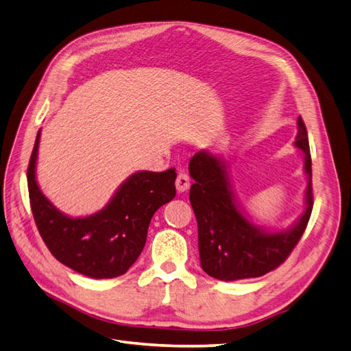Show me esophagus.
<instances>
[{"mask_svg":"<svg viewBox=\"0 0 351 351\" xmlns=\"http://www.w3.org/2000/svg\"><path fill=\"white\" fill-rule=\"evenodd\" d=\"M190 188V176L185 172H179L176 176V190L178 193H184Z\"/></svg>","mask_w":351,"mask_h":351,"instance_id":"obj_1","label":"esophagus"}]
</instances>
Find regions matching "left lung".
<instances>
[{
    "instance_id": "left-lung-1",
    "label": "left lung",
    "mask_w": 351,
    "mask_h": 351,
    "mask_svg": "<svg viewBox=\"0 0 351 351\" xmlns=\"http://www.w3.org/2000/svg\"><path fill=\"white\" fill-rule=\"evenodd\" d=\"M295 145L305 157L307 208L291 230L282 232L264 231L239 210L223 161L209 151H199L190 160L188 169L194 179L190 202L199 227L200 264L209 276L226 282L259 277L282 265L291 255L307 228L313 210L311 156L301 117Z\"/></svg>"
}]
</instances>
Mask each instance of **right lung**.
<instances>
[{
    "label": "right lung",
    "mask_w": 351,
    "mask_h": 351,
    "mask_svg": "<svg viewBox=\"0 0 351 351\" xmlns=\"http://www.w3.org/2000/svg\"><path fill=\"white\" fill-rule=\"evenodd\" d=\"M38 142L40 132L29 158L28 191L43 241L59 263L80 274L92 278L124 274L145 246L152 215L176 195L175 169L134 173L106 208L86 218H69L44 197L35 181Z\"/></svg>",
    "instance_id": "obj_1"
}]
</instances>
